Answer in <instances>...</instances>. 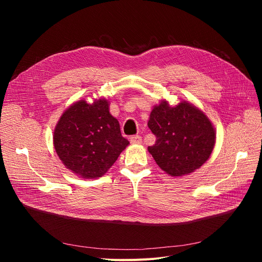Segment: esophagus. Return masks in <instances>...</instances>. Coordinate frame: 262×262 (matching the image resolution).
<instances>
[{"label":"esophagus","mask_w":262,"mask_h":262,"mask_svg":"<svg viewBox=\"0 0 262 262\" xmlns=\"http://www.w3.org/2000/svg\"><path fill=\"white\" fill-rule=\"evenodd\" d=\"M130 142L132 144H140L142 142V138L140 136H132L130 138Z\"/></svg>","instance_id":"obj_1"}]
</instances>
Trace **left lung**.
Returning a JSON list of instances; mask_svg holds the SVG:
<instances>
[{"label":"left lung","instance_id":"8db88e82","mask_svg":"<svg viewBox=\"0 0 262 262\" xmlns=\"http://www.w3.org/2000/svg\"><path fill=\"white\" fill-rule=\"evenodd\" d=\"M147 125L156 137L148 152L170 176H184L199 168L215 144V131L208 117L186 101L169 107L163 100L152 110Z\"/></svg>","mask_w":262,"mask_h":262}]
</instances>
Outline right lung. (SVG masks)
<instances>
[{"mask_svg": "<svg viewBox=\"0 0 262 262\" xmlns=\"http://www.w3.org/2000/svg\"><path fill=\"white\" fill-rule=\"evenodd\" d=\"M53 143L62 163L76 175L101 177L129 144L120 124L109 114L108 101L80 100L63 113L55 126Z\"/></svg>", "mask_w": 262, "mask_h": 262, "instance_id": "right-lung-1", "label": "right lung"}]
</instances>
